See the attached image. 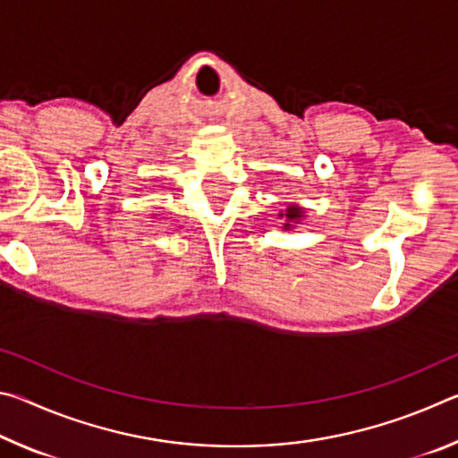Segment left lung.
<instances>
[{
  "mask_svg": "<svg viewBox=\"0 0 458 458\" xmlns=\"http://www.w3.org/2000/svg\"><path fill=\"white\" fill-rule=\"evenodd\" d=\"M283 216V214H281ZM286 218H289L291 222H294V220H299L301 218V216H303V210H301V208H297V206H291L289 208V210H286ZM291 226V224H284V228H289Z\"/></svg>",
  "mask_w": 458,
  "mask_h": 458,
  "instance_id": "obj_1",
  "label": "left lung"
}]
</instances>
